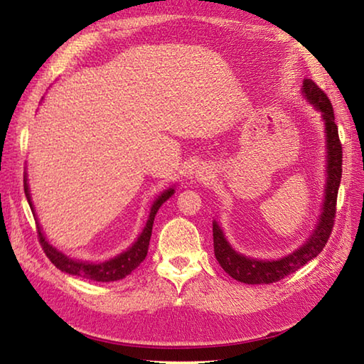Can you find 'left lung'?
<instances>
[{"mask_svg": "<svg viewBox=\"0 0 364 364\" xmlns=\"http://www.w3.org/2000/svg\"><path fill=\"white\" fill-rule=\"evenodd\" d=\"M304 95L310 104H313L323 114L326 125V139H328V183L324 189L323 213L319 217L318 226L313 236L308 239L305 245H301L294 254L282 257L279 260H255L237 254L223 236L217 221H213V250L215 257L228 274L239 282L245 284H271L284 279L292 274L305 263L313 260L318 254H321L326 242L334 228V218L337 212V193L342 178V143L338 139V130L336 125L334 109L329 97L324 91L313 82L305 80Z\"/></svg>", "mask_w": 364, "mask_h": 364, "instance_id": "1", "label": "left lung"}]
</instances>
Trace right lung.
<instances>
[{
    "label": "right lung",
    "mask_w": 364,
    "mask_h": 364,
    "mask_svg": "<svg viewBox=\"0 0 364 364\" xmlns=\"http://www.w3.org/2000/svg\"><path fill=\"white\" fill-rule=\"evenodd\" d=\"M23 191H26V196H27L30 208L33 210L32 199H30V193H28V186H27V178L23 180ZM173 191H175L173 188L167 189L165 193H162L157 197L156 202H154V205L151 208V213H149V220H147L143 232L139 234L138 241L134 242L127 252H123V254L117 255L115 258H110V260H107V262L88 263V262L75 260V258L67 257V255L63 254V252L54 249L53 245H49L48 241L45 239V236H43L41 228L36 226V228H38V231H36V232H38V241L41 244L43 250H45L46 257L49 258V260H51V263L56 268H59L60 271H64V273L80 276V278H86V279H91V281H97V282H110V281L123 279L125 276L130 274L134 268L139 267V263L146 258L147 249H149L154 218H156V213L160 208V205H162L164 202L168 199V197H171Z\"/></svg>",
    "instance_id": "1"
}]
</instances>
